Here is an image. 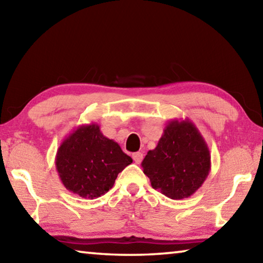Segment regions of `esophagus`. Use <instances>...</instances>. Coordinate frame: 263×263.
I'll return each mask as SVG.
<instances>
[{
  "label": "esophagus",
  "mask_w": 263,
  "mask_h": 263,
  "mask_svg": "<svg viewBox=\"0 0 263 263\" xmlns=\"http://www.w3.org/2000/svg\"><path fill=\"white\" fill-rule=\"evenodd\" d=\"M132 158H133V161H135L137 164H139L142 161L144 155H142V153H140V152H137V153L132 154Z\"/></svg>",
  "instance_id": "34e87169"
}]
</instances>
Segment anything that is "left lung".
Returning a JSON list of instances; mask_svg holds the SVG:
<instances>
[{"label": "left lung", "mask_w": 263, "mask_h": 263, "mask_svg": "<svg viewBox=\"0 0 263 263\" xmlns=\"http://www.w3.org/2000/svg\"><path fill=\"white\" fill-rule=\"evenodd\" d=\"M151 184L172 199L190 197L201 188L211 169L208 144L195 124L173 119L163 130L157 147L141 162Z\"/></svg>", "instance_id": "1"}]
</instances>
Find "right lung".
I'll return each mask as SVG.
<instances>
[{"label": "right lung", "mask_w": 263, "mask_h": 263, "mask_svg": "<svg viewBox=\"0 0 263 263\" xmlns=\"http://www.w3.org/2000/svg\"><path fill=\"white\" fill-rule=\"evenodd\" d=\"M131 162V157L117 142L104 137L96 123L78 126L62 140L55 155L62 184L86 199L108 193L117 175Z\"/></svg>", "instance_id": "right-lung-1"}]
</instances>
